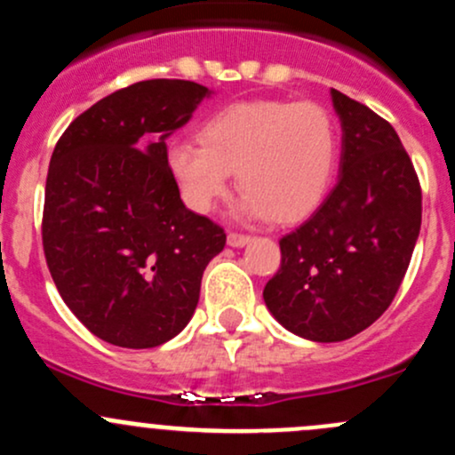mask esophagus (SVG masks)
I'll return each mask as SVG.
<instances>
[{"mask_svg": "<svg viewBox=\"0 0 455 455\" xmlns=\"http://www.w3.org/2000/svg\"><path fill=\"white\" fill-rule=\"evenodd\" d=\"M251 240H253V237L246 235V233H235V231L228 233V237H227L228 246H233V249H240V246H246Z\"/></svg>", "mask_w": 455, "mask_h": 455, "instance_id": "1", "label": "esophagus"}]
</instances>
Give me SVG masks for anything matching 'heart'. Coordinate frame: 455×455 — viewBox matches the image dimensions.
<instances>
[{"mask_svg":"<svg viewBox=\"0 0 455 455\" xmlns=\"http://www.w3.org/2000/svg\"><path fill=\"white\" fill-rule=\"evenodd\" d=\"M198 140L167 151L187 206L209 213L235 173L242 209L277 224L306 218L325 198L339 158L337 123L315 100H237L202 123Z\"/></svg>","mask_w":455,"mask_h":455,"instance_id":"obj_1","label":"heart"}]
</instances>
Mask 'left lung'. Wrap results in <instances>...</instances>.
I'll return each mask as SVG.
<instances>
[{"instance_id": "8db88e82", "label": "left lung", "mask_w": 455, "mask_h": 455, "mask_svg": "<svg viewBox=\"0 0 455 455\" xmlns=\"http://www.w3.org/2000/svg\"><path fill=\"white\" fill-rule=\"evenodd\" d=\"M341 118V176L295 231L264 288L275 319L310 341L370 328L396 297L414 253L423 191L401 139L368 105L332 90Z\"/></svg>"}]
</instances>
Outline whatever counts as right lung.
Segmentation results:
<instances>
[{
  "instance_id": "add662e5",
  "label": "right lung",
  "mask_w": 455,
  "mask_h": 455,
  "mask_svg": "<svg viewBox=\"0 0 455 455\" xmlns=\"http://www.w3.org/2000/svg\"><path fill=\"white\" fill-rule=\"evenodd\" d=\"M209 94L180 79L139 81L75 118L45 178V264L76 319L118 347H156L194 316L220 224L180 200L167 140Z\"/></svg>"
}]
</instances>
